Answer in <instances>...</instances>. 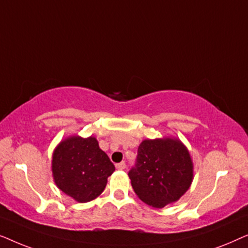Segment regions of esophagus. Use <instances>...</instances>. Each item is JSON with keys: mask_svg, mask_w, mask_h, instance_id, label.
Returning <instances> with one entry per match:
<instances>
[{"mask_svg": "<svg viewBox=\"0 0 248 248\" xmlns=\"http://www.w3.org/2000/svg\"><path fill=\"white\" fill-rule=\"evenodd\" d=\"M125 167H126V164H125L124 161L118 162V164H116V168L120 169V170H123V169H125Z\"/></svg>", "mask_w": 248, "mask_h": 248, "instance_id": "1", "label": "esophagus"}]
</instances>
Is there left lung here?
<instances>
[{
    "label": "left lung",
    "instance_id": "left-lung-1",
    "mask_svg": "<svg viewBox=\"0 0 248 248\" xmlns=\"http://www.w3.org/2000/svg\"><path fill=\"white\" fill-rule=\"evenodd\" d=\"M135 194L154 208H164L191 186L193 164L187 149L175 139L144 140L128 171Z\"/></svg>",
    "mask_w": 248,
    "mask_h": 248
}]
</instances>
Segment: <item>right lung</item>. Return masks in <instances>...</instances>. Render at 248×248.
I'll return each mask as SVG.
<instances>
[{
    "label": "right lung",
    "instance_id": "right-lung-1",
    "mask_svg": "<svg viewBox=\"0 0 248 248\" xmlns=\"http://www.w3.org/2000/svg\"><path fill=\"white\" fill-rule=\"evenodd\" d=\"M52 168L57 187L81 203L100 195L115 170L93 137H72L61 142L54 151Z\"/></svg>",
    "mask_w": 248,
    "mask_h": 248
}]
</instances>
